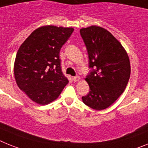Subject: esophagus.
I'll return each mask as SVG.
<instances>
[{"label": "esophagus", "mask_w": 148, "mask_h": 148, "mask_svg": "<svg viewBox=\"0 0 148 148\" xmlns=\"http://www.w3.org/2000/svg\"><path fill=\"white\" fill-rule=\"evenodd\" d=\"M73 80H74V82L79 81V80H80V77H78V76L74 77H73Z\"/></svg>", "instance_id": "34e87169"}]
</instances>
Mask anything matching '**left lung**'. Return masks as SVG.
Returning a JSON list of instances; mask_svg holds the SVG:
<instances>
[{"label":"left lung","mask_w":148,"mask_h":148,"mask_svg":"<svg viewBox=\"0 0 148 148\" xmlns=\"http://www.w3.org/2000/svg\"><path fill=\"white\" fill-rule=\"evenodd\" d=\"M87 49L89 68L85 80L89 92L83 96L86 105L101 110L110 107L124 92L130 77V62L126 49L110 32L100 26L80 30Z\"/></svg>","instance_id":"obj_1"}]
</instances>
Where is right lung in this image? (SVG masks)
<instances>
[{
    "label": "right lung",
    "instance_id": "obj_1",
    "mask_svg": "<svg viewBox=\"0 0 148 148\" xmlns=\"http://www.w3.org/2000/svg\"><path fill=\"white\" fill-rule=\"evenodd\" d=\"M73 28L44 25L37 28L21 44L14 62L18 88L40 105L58 99L68 84L61 68L59 52Z\"/></svg>",
    "mask_w": 148,
    "mask_h": 148
}]
</instances>
